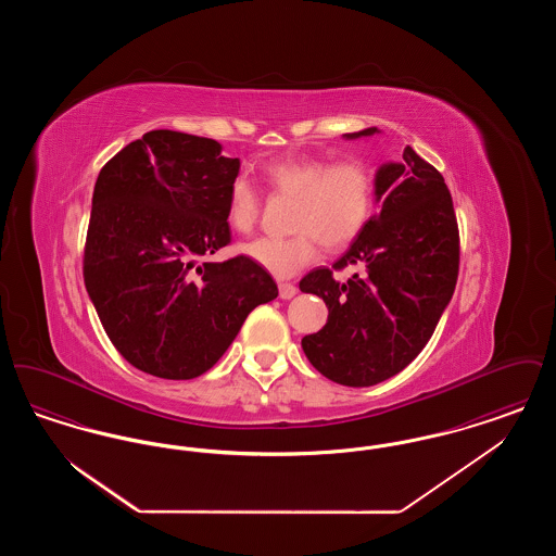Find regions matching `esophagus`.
I'll return each instance as SVG.
<instances>
[{
    "mask_svg": "<svg viewBox=\"0 0 556 556\" xmlns=\"http://www.w3.org/2000/svg\"><path fill=\"white\" fill-rule=\"evenodd\" d=\"M295 286H291V283H279V298L281 300H291L293 295H295Z\"/></svg>",
    "mask_w": 556,
    "mask_h": 556,
    "instance_id": "34e87169",
    "label": "esophagus"
}]
</instances>
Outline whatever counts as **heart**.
Here are the masks:
<instances>
[{
  "label": "heart",
  "mask_w": 556,
  "mask_h": 556,
  "mask_svg": "<svg viewBox=\"0 0 556 556\" xmlns=\"http://www.w3.org/2000/svg\"><path fill=\"white\" fill-rule=\"evenodd\" d=\"M266 186L293 198L291 238H256L239 252L286 279L315 263L318 241L327 250H342L365 229L372 211L375 181L369 166L361 160H279L263 170ZM261 200L248 179L231 181L227 193V223L238 233H250L256 225Z\"/></svg>",
  "instance_id": "b5f03b06"
}]
</instances>
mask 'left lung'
I'll return each instance as SVG.
<instances>
[{"label": "left lung", "instance_id": "8db88e82", "mask_svg": "<svg viewBox=\"0 0 556 556\" xmlns=\"http://www.w3.org/2000/svg\"><path fill=\"white\" fill-rule=\"evenodd\" d=\"M377 127L344 139L377 135ZM375 204L365 229L336 270H358L340 283L333 270H311L300 290L323 298L327 325L302 338L311 365L327 379L367 388L410 365L446 311L458 277V227L444 177L410 146L375 173Z\"/></svg>", "mask_w": 556, "mask_h": 556}]
</instances>
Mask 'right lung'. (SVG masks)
<instances>
[{
    "label": "right lung",
    "instance_id": "obj_1",
    "mask_svg": "<svg viewBox=\"0 0 556 556\" xmlns=\"http://www.w3.org/2000/svg\"><path fill=\"white\" fill-rule=\"evenodd\" d=\"M220 152L206 137L146 132L106 162L93 189L85 288L114 348L162 379L206 372L279 293L248 256L200 263L231 241L239 159Z\"/></svg>",
    "mask_w": 556,
    "mask_h": 556
}]
</instances>
